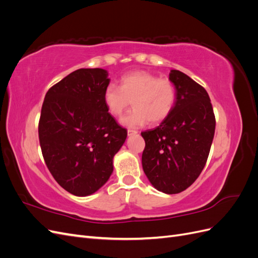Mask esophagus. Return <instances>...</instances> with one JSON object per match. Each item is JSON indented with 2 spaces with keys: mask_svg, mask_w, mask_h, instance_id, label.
Here are the masks:
<instances>
[{
  "mask_svg": "<svg viewBox=\"0 0 258 258\" xmlns=\"http://www.w3.org/2000/svg\"><path fill=\"white\" fill-rule=\"evenodd\" d=\"M138 131L134 130V129H128V136H132V135H137Z\"/></svg>",
  "mask_w": 258,
  "mask_h": 258,
  "instance_id": "esophagus-1",
  "label": "esophagus"
}]
</instances>
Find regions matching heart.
<instances>
[{
	"label": "heart",
	"instance_id": "obj_1",
	"mask_svg": "<svg viewBox=\"0 0 258 258\" xmlns=\"http://www.w3.org/2000/svg\"><path fill=\"white\" fill-rule=\"evenodd\" d=\"M177 99L174 83L169 79L146 71H135L121 76L119 87L107 85L103 92V102L113 117H120L131 102L132 110L122 122L129 127H141L150 121L158 124L173 112Z\"/></svg>",
	"mask_w": 258,
	"mask_h": 258
}]
</instances>
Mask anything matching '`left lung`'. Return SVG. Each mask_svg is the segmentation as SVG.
I'll return each instance as SVG.
<instances>
[{"label":"left lung","mask_w":258,"mask_h":258,"mask_svg":"<svg viewBox=\"0 0 258 258\" xmlns=\"http://www.w3.org/2000/svg\"><path fill=\"white\" fill-rule=\"evenodd\" d=\"M176 87L173 112L158 127L141 132L144 173L155 188L178 194L204 170L215 132V115L207 90L181 71L172 70Z\"/></svg>","instance_id":"8db88e82"}]
</instances>
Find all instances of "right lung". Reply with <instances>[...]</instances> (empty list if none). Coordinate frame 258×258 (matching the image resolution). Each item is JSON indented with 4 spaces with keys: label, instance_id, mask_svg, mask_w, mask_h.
I'll use <instances>...</instances> for the list:
<instances>
[{
    "label": "right lung",
    "instance_id": "obj_1",
    "mask_svg": "<svg viewBox=\"0 0 258 258\" xmlns=\"http://www.w3.org/2000/svg\"><path fill=\"white\" fill-rule=\"evenodd\" d=\"M102 69H80L49 88L42 105L38 139L56 182L75 196H88L113 172V157L127 130L108 113Z\"/></svg>",
    "mask_w": 258,
    "mask_h": 258
}]
</instances>
